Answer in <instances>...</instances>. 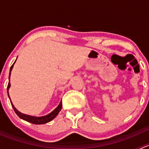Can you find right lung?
Listing matches in <instances>:
<instances>
[{"label":"right lung","instance_id":"right-lung-1","mask_svg":"<svg viewBox=\"0 0 149 149\" xmlns=\"http://www.w3.org/2000/svg\"><path fill=\"white\" fill-rule=\"evenodd\" d=\"M16 61H15V62L13 63V64L11 65V67H10V68L9 76H8V80H9V81H8V86H7V92H8V96L10 99V103H11L12 107L13 108V109H14V111H15V112H16V115H17L18 116L21 118V119L24 120H25V121H27V122H29V123H32V124H35V125L45 124V123H49V122L52 120H53L54 118H55V117L58 115V113H59L60 111L61 110V109H62V102H60L59 104H58V106L57 107L55 108V109H54L52 112H51L50 113H49L48 115H45V116H41V117L31 116V115H26V114L22 113V112H20L19 110H17V109H16V108L15 107L14 105H13V103H12L11 100H10V98L9 94H8V90H9V88L10 86V73H11V70H12V69H13V65H14V63H16Z\"/></svg>","mask_w":149,"mask_h":149}]
</instances>
